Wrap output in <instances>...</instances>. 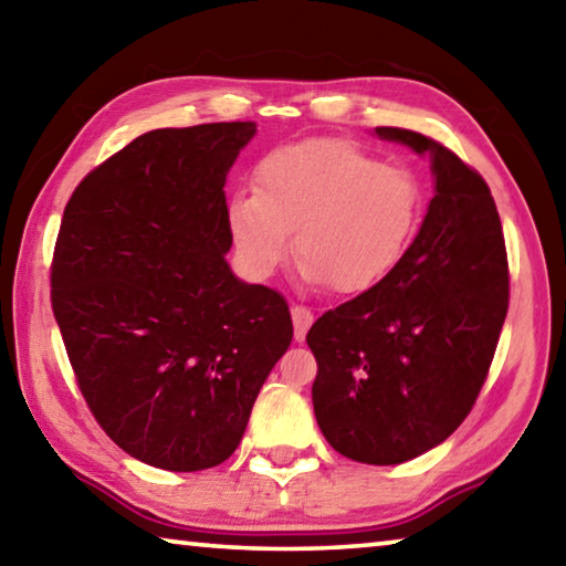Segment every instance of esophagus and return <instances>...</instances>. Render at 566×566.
<instances>
[{"label": "esophagus", "mask_w": 566, "mask_h": 566, "mask_svg": "<svg viewBox=\"0 0 566 566\" xmlns=\"http://www.w3.org/2000/svg\"><path fill=\"white\" fill-rule=\"evenodd\" d=\"M291 316H293V328H295V340L303 344L305 340V333H308L311 323H313V313L305 308V305H293L291 308Z\"/></svg>", "instance_id": "34e87169"}]
</instances>
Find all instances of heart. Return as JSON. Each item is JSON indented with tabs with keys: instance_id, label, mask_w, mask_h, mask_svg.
Listing matches in <instances>:
<instances>
[{
	"instance_id": "1",
	"label": "heart",
	"mask_w": 566,
	"mask_h": 566,
	"mask_svg": "<svg viewBox=\"0 0 566 566\" xmlns=\"http://www.w3.org/2000/svg\"><path fill=\"white\" fill-rule=\"evenodd\" d=\"M421 218L416 175L378 165L358 145L316 137L281 145L253 170V196L228 202L230 243L263 281L291 253L301 275L333 293H366L401 261Z\"/></svg>"
}]
</instances>
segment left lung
Listing matches in <instances>:
<instances>
[{
  "label": "left lung",
  "mask_w": 566,
  "mask_h": 566,
  "mask_svg": "<svg viewBox=\"0 0 566 566\" xmlns=\"http://www.w3.org/2000/svg\"><path fill=\"white\" fill-rule=\"evenodd\" d=\"M388 143L426 155L433 198L413 243L374 289L313 323V411L333 449L403 464L447 441L474 406L509 308L492 190L447 147L401 127Z\"/></svg>",
  "instance_id": "obj_1"
}]
</instances>
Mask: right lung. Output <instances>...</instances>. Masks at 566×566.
Returning <instances> with one entry per match:
<instances>
[{"instance_id":"right-lung-1","label":"right lung","mask_w":566,"mask_h":566,"mask_svg":"<svg viewBox=\"0 0 566 566\" xmlns=\"http://www.w3.org/2000/svg\"><path fill=\"white\" fill-rule=\"evenodd\" d=\"M255 123L135 137L77 185L52 261V311L80 391L119 449L165 471L238 449L293 338L289 303L226 261V180Z\"/></svg>"}]
</instances>
